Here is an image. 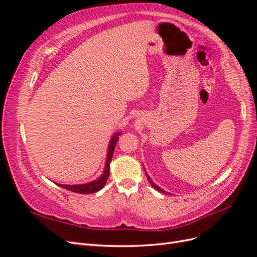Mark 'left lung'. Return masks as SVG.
<instances>
[{
  "mask_svg": "<svg viewBox=\"0 0 257 257\" xmlns=\"http://www.w3.org/2000/svg\"><path fill=\"white\" fill-rule=\"evenodd\" d=\"M148 179H149V181H150V183L152 184V186H153V188H154L155 190H158L159 192H162V193H166V194H169L168 192H165L164 190H162V189L160 188V186H158L157 184H155V183H154V182H153V181L151 180V179H150V177H149V176H148Z\"/></svg>",
  "mask_w": 257,
  "mask_h": 257,
  "instance_id": "left-lung-1",
  "label": "left lung"
}]
</instances>
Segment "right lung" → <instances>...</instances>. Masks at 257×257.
<instances>
[{"label":"right lung","mask_w":257,"mask_h":257,"mask_svg":"<svg viewBox=\"0 0 257 257\" xmlns=\"http://www.w3.org/2000/svg\"><path fill=\"white\" fill-rule=\"evenodd\" d=\"M119 133L115 134L112 139L109 143V147H108V153H107V160H106V165H105V170L103 175L100 176L97 180L95 181H92L89 183H85V184H78V185H64V184H58L60 185L61 188L66 189L68 191H72L75 193H79V194H91V193H95L97 191H99L100 189L103 188V186L106 184V181L108 177H109V164H110V161L112 159V154L114 151V147L116 142H118V138H119Z\"/></svg>","instance_id":"right-lung-1"}]
</instances>
